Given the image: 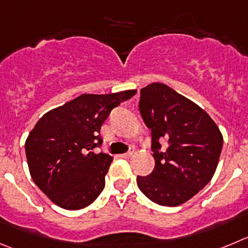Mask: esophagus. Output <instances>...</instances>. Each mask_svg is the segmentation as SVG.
<instances>
[{"label": "esophagus", "mask_w": 248, "mask_h": 248, "mask_svg": "<svg viewBox=\"0 0 248 248\" xmlns=\"http://www.w3.org/2000/svg\"><path fill=\"white\" fill-rule=\"evenodd\" d=\"M133 155V152H128V153H124V154H121V158H124V159H128V158H131V156Z\"/></svg>", "instance_id": "obj_1"}]
</instances>
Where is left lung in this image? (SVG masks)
Segmentation results:
<instances>
[{"label":"left lung","instance_id":"8db88e82","mask_svg":"<svg viewBox=\"0 0 248 248\" xmlns=\"http://www.w3.org/2000/svg\"><path fill=\"white\" fill-rule=\"evenodd\" d=\"M140 111L152 131L155 166L148 176H137L138 187L156 204H184L217 170L223 148L220 129L202 108L164 83L140 89ZM164 140L166 150L161 149Z\"/></svg>","mask_w":248,"mask_h":248}]
</instances>
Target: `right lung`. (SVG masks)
<instances>
[{
	"instance_id": "obj_1",
	"label": "right lung",
	"mask_w": 248,
	"mask_h": 248,
	"mask_svg": "<svg viewBox=\"0 0 248 248\" xmlns=\"http://www.w3.org/2000/svg\"><path fill=\"white\" fill-rule=\"evenodd\" d=\"M137 90L82 94L46 112L25 140L30 176L51 202L67 210L88 207L105 187L112 156L94 153L113 108Z\"/></svg>"
}]
</instances>
